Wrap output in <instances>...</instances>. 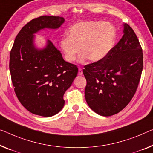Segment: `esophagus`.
Masks as SVG:
<instances>
[{
    "label": "esophagus",
    "instance_id": "34e87169",
    "mask_svg": "<svg viewBox=\"0 0 153 153\" xmlns=\"http://www.w3.org/2000/svg\"><path fill=\"white\" fill-rule=\"evenodd\" d=\"M83 74V71L82 68H79L78 69V75L79 76H82Z\"/></svg>",
    "mask_w": 153,
    "mask_h": 153
}]
</instances>
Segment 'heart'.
Returning a JSON list of instances; mask_svg holds the SVG:
<instances>
[{"instance_id": "heart-1", "label": "heart", "mask_w": 153, "mask_h": 153, "mask_svg": "<svg viewBox=\"0 0 153 153\" xmlns=\"http://www.w3.org/2000/svg\"><path fill=\"white\" fill-rule=\"evenodd\" d=\"M115 37L116 29L109 22L102 20L81 22L69 29L67 37L60 40V47L68 62L76 60L80 50L82 53L79 56L80 62L87 58L91 62H97L110 52Z\"/></svg>"}]
</instances>
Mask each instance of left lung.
I'll use <instances>...</instances> for the list:
<instances>
[{
  "label": "left lung",
  "instance_id": "8db88e82",
  "mask_svg": "<svg viewBox=\"0 0 153 153\" xmlns=\"http://www.w3.org/2000/svg\"><path fill=\"white\" fill-rule=\"evenodd\" d=\"M124 35L105 58L84 66L85 98L100 115L120 112L135 95L143 69L142 47L133 29L124 24Z\"/></svg>",
  "mask_w": 153,
  "mask_h": 153
}]
</instances>
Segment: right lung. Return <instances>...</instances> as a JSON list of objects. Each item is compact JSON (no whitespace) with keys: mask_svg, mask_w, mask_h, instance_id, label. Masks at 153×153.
<instances>
[{"mask_svg":"<svg viewBox=\"0 0 153 153\" xmlns=\"http://www.w3.org/2000/svg\"><path fill=\"white\" fill-rule=\"evenodd\" d=\"M65 22L60 16H42L22 27L10 52V70L16 95L31 113L51 117L65 105L63 95L77 76V66L66 62L49 40L36 47L35 35L45 29H57Z\"/></svg>","mask_w":153,"mask_h":153,"instance_id":"obj_1","label":"right lung"}]
</instances>
